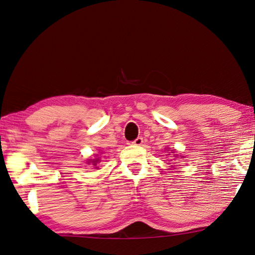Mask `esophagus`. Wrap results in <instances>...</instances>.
I'll list each match as a JSON object with an SVG mask.
<instances>
[{"mask_svg":"<svg viewBox=\"0 0 255 255\" xmlns=\"http://www.w3.org/2000/svg\"><path fill=\"white\" fill-rule=\"evenodd\" d=\"M143 142V139L141 137H138L137 139H134L133 141H131V144H134V146H141Z\"/></svg>","mask_w":255,"mask_h":255,"instance_id":"esophagus-1","label":"esophagus"}]
</instances>
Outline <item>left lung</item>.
<instances>
[{"label": "left lung", "mask_w": 255, "mask_h": 255, "mask_svg": "<svg viewBox=\"0 0 255 255\" xmlns=\"http://www.w3.org/2000/svg\"><path fill=\"white\" fill-rule=\"evenodd\" d=\"M172 152H174V151H172ZM177 154V153H176ZM173 156H174V154H173ZM174 157H176V156H174ZM173 163H177V162H173ZM171 167H173V166H171Z\"/></svg>", "instance_id": "obj_1"}]
</instances>
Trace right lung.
Segmentation results:
<instances>
[{"mask_svg":"<svg viewBox=\"0 0 255 255\" xmlns=\"http://www.w3.org/2000/svg\"><path fill=\"white\" fill-rule=\"evenodd\" d=\"M99 161H101V160H99V158H95V159H89V160L87 161V163H88V164L92 163L95 168H97V163H98Z\"/></svg>","mask_w":255,"mask_h":255,"instance_id":"obj_1","label":"right lung"}]
</instances>
